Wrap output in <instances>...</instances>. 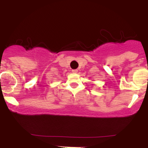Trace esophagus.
Instances as JSON below:
<instances>
[{
	"label": "esophagus",
	"mask_w": 148,
	"mask_h": 148,
	"mask_svg": "<svg viewBox=\"0 0 148 148\" xmlns=\"http://www.w3.org/2000/svg\"><path fill=\"white\" fill-rule=\"evenodd\" d=\"M72 71L73 73H77V72H78L77 69H72Z\"/></svg>",
	"instance_id": "esophagus-1"
}]
</instances>
